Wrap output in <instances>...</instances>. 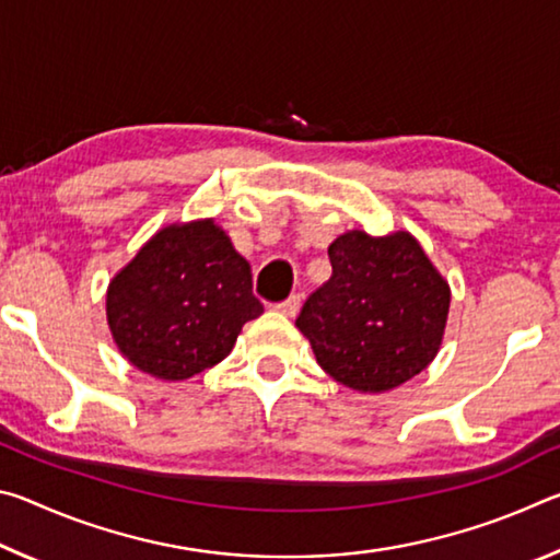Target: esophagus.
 <instances>
[{
	"mask_svg": "<svg viewBox=\"0 0 560 560\" xmlns=\"http://www.w3.org/2000/svg\"><path fill=\"white\" fill-rule=\"evenodd\" d=\"M299 308H301V296L299 293H291L289 299H283L281 303H277V311H281L283 316H296L299 314Z\"/></svg>",
	"mask_w": 560,
	"mask_h": 560,
	"instance_id": "obj_1",
	"label": "esophagus"
}]
</instances>
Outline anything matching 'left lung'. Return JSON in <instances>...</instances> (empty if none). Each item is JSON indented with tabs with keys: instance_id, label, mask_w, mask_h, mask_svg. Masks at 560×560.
Returning a JSON list of instances; mask_svg holds the SVG:
<instances>
[{
	"instance_id": "left-lung-1",
	"label": "left lung",
	"mask_w": 560,
	"mask_h": 560,
	"mask_svg": "<svg viewBox=\"0 0 560 560\" xmlns=\"http://www.w3.org/2000/svg\"><path fill=\"white\" fill-rule=\"evenodd\" d=\"M334 273L303 303L296 326L340 385L383 393L438 355L450 287L407 232H348L328 246Z\"/></svg>"
}]
</instances>
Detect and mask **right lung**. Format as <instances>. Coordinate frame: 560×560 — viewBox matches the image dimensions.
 <instances>
[{"label": "right lung", "mask_w": 560, "mask_h": 560, "mask_svg": "<svg viewBox=\"0 0 560 560\" xmlns=\"http://www.w3.org/2000/svg\"><path fill=\"white\" fill-rule=\"evenodd\" d=\"M108 326L132 365L185 381L230 355L264 314L252 269L212 220L158 232L108 287Z\"/></svg>", "instance_id": "obj_1"}]
</instances>
